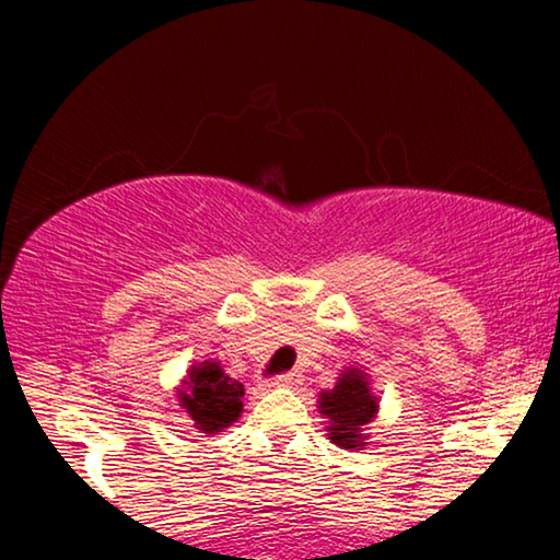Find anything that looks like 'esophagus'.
<instances>
[{"label": "esophagus", "instance_id": "esophagus-1", "mask_svg": "<svg viewBox=\"0 0 560 560\" xmlns=\"http://www.w3.org/2000/svg\"><path fill=\"white\" fill-rule=\"evenodd\" d=\"M296 383H299L296 373H283V375H277V381H273V385L279 387H293Z\"/></svg>", "mask_w": 560, "mask_h": 560}]
</instances>
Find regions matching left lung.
<instances>
[{
  "mask_svg": "<svg viewBox=\"0 0 560 560\" xmlns=\"http://www.w3.org/2000/svg\"><path fill=\"white\" fill-rule=\"evenodd\" d=\"M318 412L328 417V440L343 450L365 447V428L377 415V397L360 368L340 373L334 390L318 395Z\"/></svg>",
  "mask_w": 560,
  "mask_h": 560,
  "instance_id": "obj_1",
  "label": "left lung"
}]
</instances>
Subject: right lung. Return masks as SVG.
Here are the masks:
<instances>
[{
	"mask_svg": "<svg viewBox=\"0 0 560 560\" xmlns=\"http://www.w3.org/2000/svg\"><path fill=\"white\" fill-rule=\"evenodd\" d=\"M177 395L195 428L205 434L226 430L242 415L244 385L226 375L214 360L189 368L185 387Z\"/></svg>",
	"mask_w": 560,
	"mask_h": 560,
	"instance_id": "obj_1",
	"label": "right lung"
}]
</instances>
